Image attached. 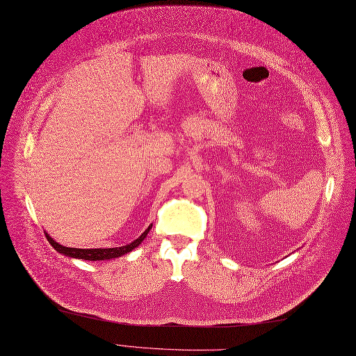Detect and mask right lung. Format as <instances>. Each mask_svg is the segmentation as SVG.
<instances>
[{"mask_svg": "<svg viewBox=\"0 0 356 356\" xmlns=\"http://www.w3.org/2000/svg\"><path fill=\"white\" fill-rule=\"evenodd\" d=\"M152 229V227H148L144 234H141L140 238H137L134 242H131L129 245H124V247H117V248H92V250H81V248H67L63 247L60 244H58L51 236H49L46 234L47 241L50 242V245L59 251L60 254H65L67 257H73V258H79V259H88V261H104V259H111V258H117L121 257L129 251H133L136 247H138L143 239L147 236L148 231Z\"/></svg>", "mask_w": 356, "mask_h": 356, "instance_id": "right-lung-1", "label": "right lung"}]
</instances>
